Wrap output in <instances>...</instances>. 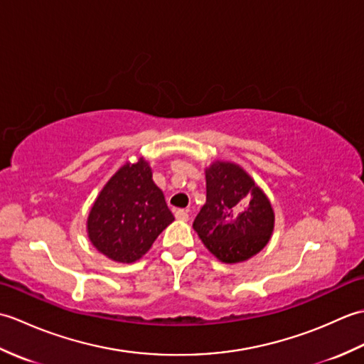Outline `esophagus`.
<instances>
[{
    "label": "esophagus",
    "instance_id": "34e87169",
    "mask_svg": "<svg viewBox=\"0 0 364 364\" xmlns=\"http://www.w3.org/2000/svg\"><path fill=\"white\" fill-rule=\"evenodd\" d=\"M175 218L178 220H188L189 219V214L184 211V210H175Z\"/></svg>",
    "mask_w": 364,
    "mask_h": 364
}]
</instances>
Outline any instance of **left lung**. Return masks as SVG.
Listing matches in <instances>:
<instances>
[{
	"instance_id": "left-lung-1",
	"label": "left lung",
	"mask_w": 364,
	"mask_h": 364,
	"mask_svg": "<svg viewBox=\"0 0 364 364\" xmlns=\"http://www.w3.org/2000/svg\"><path fill=\"white\" fill-rule=\"evenodd\" d=\"M192 227L208 250L231 264L264 249L274 230V211L241 167L218 161L206 168V203Z\"/></svg>"
}]
</instances>
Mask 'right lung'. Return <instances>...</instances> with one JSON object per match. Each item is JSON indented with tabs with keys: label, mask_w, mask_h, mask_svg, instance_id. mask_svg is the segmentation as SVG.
<instances>
[{
	"label": "right lung",
	"mask_w": 364,
	"mask_h": 364,
	"mask_svg": "<svg viewBox=\"0 0 364 364\" xmlns=\"http://www.w3.org/2000/svg\"><path fill=\"white\" fill-rule=\"evenodd\" d=\"M173 214L142 158L119 168L92 206L87 231L97 250L117 262H134L150 250Z\"/></svg>",
	"instance_id": "right-lung-1"
}]
</instances>
